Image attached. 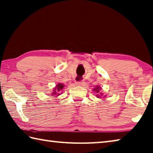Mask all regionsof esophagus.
<instances>
[{
  "label": "esophagus",
  "instance_id": "obj_1",
  "mask_svg": "<svg viewBox=\"0 0 153 153\" xmlns=\"http://www.w3.org/2000/svg\"><path fill=\"white\" fill-rule=\"evenodd\" d=\"M76 85L78 86H83L85 85L84 82H76Z\"/></svg>",
  "mask_w": 153,
  "mask_h": 153
}]
</instances>
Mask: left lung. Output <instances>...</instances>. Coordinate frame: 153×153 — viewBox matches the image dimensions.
Masks as SVG:
<instances>
[{
    "label": "left lung",
    "instance_id": "8db88e82",
    "mask_svg": "<svg viewBox=\"0 0 153 153\" xmlns=\"http://www.w3.org/2000/svg\"><path fill=\"white\" fill-rule=\"evenodd\" d=\"M101 90V87L99 86V85H97L96 87H95L94 89H93V91H94L95 93H97V95H96V97H98V98H101V97H103H103H105V96H106L105 95H103V93L100 92ZM99 92L100 93V94H98Z\"/></svg>",
    "mask_w": 153,
    "mask_h": 153
}]
</instances>
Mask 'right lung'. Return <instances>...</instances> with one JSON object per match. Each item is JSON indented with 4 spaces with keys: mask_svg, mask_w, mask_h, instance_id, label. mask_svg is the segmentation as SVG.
Here are the masks:
<instances>
[{
    "mask_svg": "<svg viewBox=\"0 0 153 153\" xmlns=\"http://www.w3.org/2000/svg\"><path fill=\"white\" fill-rule=\"evenodd\" d=\"M65 85L63 84L62 83H59L56 85L55 88H53V91L52 93V96H54V97H58L59 95L62 94V91L64 89V87Z\"/></svg>",
    "mask_w": 153,
    "mask_h": 153,
    "instance_id": "obj_1",
    "label": "right lung"
}]
</instances>
